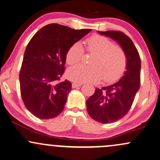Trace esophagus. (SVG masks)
I'll use <instances>...</instances> for the list:
<instances>
[{"mask_svg":"<svg viewBox=\"0 0 160 160\" xmlns=\"http://www.w3.org/2000/svg\"><path fill=\"white\" fill-rule=\"evenodd\" d=\"M72 86V88H78V87L81 86V84H80V83H76V82H73Z\"/></svg>","mask_w":160,"mask_h":160,"instance_id":"esophagus-1","label":"esophagus"}]
</instances>
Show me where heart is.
Listing matches in <instances>:
<instances>
[{
    "instance_id": "b5f03b06",
    "label": "heart",
    "mask_w": 160,
    "mask_h": 160,
    "mask_svg": "<svg viewBox=\"0 0 160 160\" xmlns=\"http://www.w3.org/2000/svg\"><path fill=\"white\" fill-rule=\"evenodd\" d=\"M86 51L93 53L88 66L80 65L69 68L67 77L72 81L83 82H98L102 78L104 82L116 81L122 75L127 66V58L124 50L120 46L114 45L112 40L104 36L94 35L85 41ZM84 49L80 42L70 46L66 52V62L74 65L82 60Z\"/></svg>"
}]
</instances>
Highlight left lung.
Masks as SVG:
<instances>
[{"label":"left lung","instance_id":"8db88e82","mask_svg":"<svg viewBox=\"0 0 160 160\" xmlns=\"http://www.w3.org/2000/svg\"><path fill=\"white\" fill-rule=\"evenodd\" d=\"M98 33L117 41L127 58L126 71L120 80L111 86L96 88L86 100L87 112L93 120L112 123L122 118L132 106L140 86L141 60L132 40L122 32L112 30Z\"/></svg>","mask_w":160,"mask_h":160}]
</instances>
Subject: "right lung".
Segmentation results:
<instances>
[{"instance_id": "add662e5", "label": "right lung", "mask_w": 160, "mask_h": 160, "mask_svg": "<svg viewBox=\"0 0 160 160\" xmlns=\"http://www.w3.org/2000/svg\"><path fill=\"white\" fill-rule=\"evenodd\" d=\"M91 30L52 23L41 28L30 40L19 79L22 100L34 116L47 120L62 112L72 90L68 80L58 82L65 72L66 52Z\"/></svg>"}]
</instances>
